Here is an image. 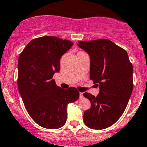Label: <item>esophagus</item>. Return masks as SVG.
Listing matches in <instances>:
<instances>
[{
	"label": "esophagus",
	"mask_w": 147,
	"mask_h": 147,
	"mask_svg": "<svg viewBox=\"0 0 147 147\" xmlns=\"http://www.w3.org/2000/svg\"><path fill=\"white\" fill-rule=\"evenodd\" d=\"M84 98V93H80V98H81V99H82V98Z\"/></svg>",
	"instance_id": "34e87169"
}]
</instances>
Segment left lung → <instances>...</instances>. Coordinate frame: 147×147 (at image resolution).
Returning a JSON list of instances; mask_svg holds the SVG:
<instances>
[{
  "label": "left lung",
  "mask_w": 147,
  "mask_h": 147,
  "mask_svg": "<svg viewBox=\"0 0 147 147\" xmlns=\"http://www.w3.org/2000/svg\"><path fill=\"white\" fill-rule=\"evenodd\" d=\"M78 47L88 53L90 79L100 88L96 97L84 94L91 103L84 122L90 129H105L118 120L127 105L133 89L132 64L127 51L107 39L79 41Z\"/></svg>",
  "instance_id": "obj_1"
}]
</instances>
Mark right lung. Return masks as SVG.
Returning <instances> with one entry per match:
<instances>
[{
    "label": "right lung",
    "mask_w": 147,
    "mask_h": 147,
    "mask_svg": "<svg viewBox=\"0 0 147 147\" xmlns=\"http://www.w3.org/2000/svg\"><path fill=\"white\" fill-rule=\"evenodd\" d=\"M73 42L57 37L33 39L18 59V86L28 114L42 127L58 129L66 123V107L79 98L75 87L62 89L53 79L60 59Z\"/></svg>",
    "instance_id": "add662e5"
}]
</instances>
